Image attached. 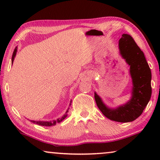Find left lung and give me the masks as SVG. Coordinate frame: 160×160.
Listing matches in <instances>:
<instances>
[{"label": "left lung", "mask_w": 160, "mask_h": 160, "mask_svg": "<svg viewBox=\"0 0 160 160\" xmlns=\"http://www.w3.org/2000/svg\"><path fill=\"white\" fill-rule=\"evenodd\" d=\"M119 49L122 58L130 66L132 82L130 100L115 108L107 106L95 92V100L98 108L108 119L118 122H130L141 115L149 102L152 72L143 52L130 35H122L119 41Z\"/></svg>", "instance_id": "1"}]
</instances>
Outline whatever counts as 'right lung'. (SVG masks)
<instances>
[{"instance_id":"1","label":"right lung","mask_w":160,"mask_h":160,"mask_svg":"<svg viewBox=\"0 0 160 160\" xmlns=\"http://www.w3.org/2000/svg\"><path fill=\"white\" fill-rule=\"evenodd\" d=\"M17 52V47L15 48L14 51V52H13L12 58V63H13V62H14V60L15 56H16ZM71 102H72V100H71V102H70V105H69L70 106H71ZM68 109H69V108H68L66 112H65V114L63 115L62 117L58 118V119L57 120H52V121H34V120H30V122H32V123L38 124V125H41V126H45V127L54 126V125H55L56 123H60V122H61L62 121V120H64L65 118H66L67 113L68 112Z\"/></svg>"}]
</instances>
